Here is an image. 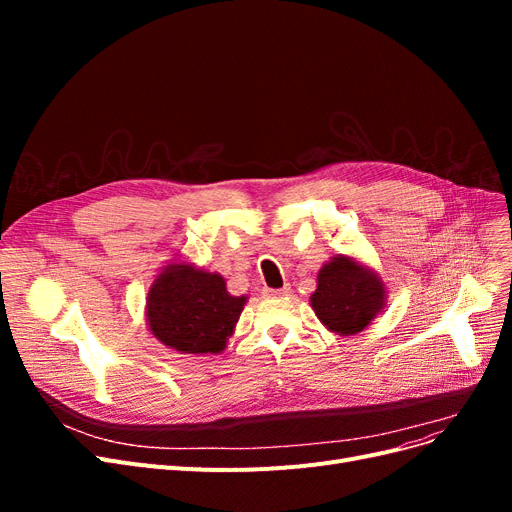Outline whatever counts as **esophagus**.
<instances>
[{
    "instance_id": "esophagus-1",
    "label": "esophagus",
    "mask_w": 512,
    "mask_h": 512,
    "mask_svg": "<svg viewBox=\"0 0 512 512\" xmlns=\"http://www.w3.org/2000/svg\"><path fill=\"white\" fill-rule=\"evenodd\" d=\"M292 288H290V284H286L284 288H277V290H271V294H280V297H282V294H288Z\"/></svg>"
}]
</instances>
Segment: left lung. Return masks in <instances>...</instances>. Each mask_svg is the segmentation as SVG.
Wrapping results in <instances>:
<instances>
[{
	"instance_id": "1",
	"label": "left lung",
	"mask_w": 512,
	"mask_h": 512,
	"mask_svg": "<svg viewBox=\"0 0 512 512\" xmlns=\"http://www.w3.org/2000/svg\"><path fill=\"white\" fill-rule=\"evenodd\" d=\"M386 297L378 271L354 256L335 254L320 267L309 303L331 333L356 335L384 312Z\"/></svg>"
}]
</instances>
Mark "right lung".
<instances>
[{
    "label": "right lung",
    "instance_id": "add662e5",
    "mask_svg": "<svg viewBox=\"0 0 512 512\" xmlns=\"http://www.w3.org/2000/svg\"><path fill=\"white\" fill-rule=\"evenodd\" d=\"M247 294L226 290L220 273L175 256L153 277L145 320L149 333L181 354H220L235 333Z\"/></svg>",
    "mask_w": 512,
    "mask_h": 512
}]
</instances>
